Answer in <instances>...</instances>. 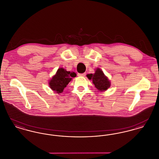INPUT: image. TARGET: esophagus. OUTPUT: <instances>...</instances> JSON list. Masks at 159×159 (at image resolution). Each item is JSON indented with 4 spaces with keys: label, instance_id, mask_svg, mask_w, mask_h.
<instances>
[{
    "label": "esophagus",
    "instance_id": "1",
    "mask_svg": "<svg viewBox=\"0 0 159 159\" xmlns=\"http://www.w3.org/2000/svg\"><path fill=\"white\" fill-rule=\"evenodd\" d=\"M77 75H78V76L84 77V76H86V73H82V74H80V73H78V74H77Z\"/></svg>",
    "mask_w": 159,
    "mask_h": 159
}]
</instances>
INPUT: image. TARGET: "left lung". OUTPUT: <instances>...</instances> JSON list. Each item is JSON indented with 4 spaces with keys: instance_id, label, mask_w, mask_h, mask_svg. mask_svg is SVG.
Segmentation results:
<instances>
[{
    "instance_id": "1",
    "label": "left lung",
    "mask_w": 159,
    "mask_h": 159,
    "mask_svg": "<svg viewBox=\"0 0 159 159\" xmlns=\"http://www.w3.org/2000/svg\"><path fill=\"white\" fill-rule=\"evenodd\" d=\"M86 76L89 80H92V83L99 91H106L111 86L110 80L99 68H96L93 74H88Z\"/></svg>"
}]
</instances>
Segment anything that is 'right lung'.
Returning a JSON list of instances; mask_svg holds the SVG:
<instances>
[{"label":"right lung","mask_w":159,"mask_h":159,"mask_svg":"<svg viewBox=\"0 0 159 159\" xmlns=\"http://www.w3.org/2000/svg\"><path fill=\"white\" fill-rule=\"evenodd\" d=\"M76 76V74L75 72L68 71L66 69L60 67L57 70L55 75L52 76L51 79L49 80V88L52 91L60 94L63 92L64 88L72 80V77Z\"/></svg>","instance_id":"obj_1"}]
</instances>
